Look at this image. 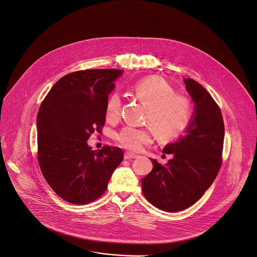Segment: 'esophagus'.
<instances>
[{
  "instance_id": "esophagus-1",
  "label": "esophagus",
  "mask_w": 257,
  "mask_h": 257,
  "mask_svg": "<svg viewBox=\"0 0 257 257\" xmlns=\"http://www.w3.org/2000/svg\"><path fill=\"white\" fill-rule=\"evenodd\" d=\"M137 157H138V155L133 154V153H129V152H127V153H125V155H124V159H126V160L135 159V158H137Z\"/></svg>"
}]
</instances>
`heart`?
<instances>
[{"mask_svg":"<svg viewBox=\"0 0 257 257\" xmlns=\"http://www.w3.org/2000/svg\"><path fill=\"white\" fill-rule=\"evenodd\" d=\"M134 96L148 109L145 122L151 126L156 135L163 140L180 135L191 118V102L183 94L174 93L172 86L161 77H148L137 82L133 89ZM121 110V99L113 93L106 104V120L116 121ZM125 148L139 151L152 141L151 131L125 127L117 136Z\"/></svg>","mask_w":257,"mask_h":257,"instance_id":"obj_1","label":"heart"}]
</instances>
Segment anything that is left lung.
Returning a JSON list of instances; mask_svg holds the SVG:
<instances>
[{
	"instance_id": "obj_1",
	"label": "left lung",
	"mask_w": 257,
	"mask_h": 257,
	"mask_svg": "<svg viewBox=\"0 0 257 257\" xmlns=\"http://www.w3.org/2000/svg\"><path fill=\"white\" fill-rule=\"evenodd\" d=\"M184 83L195 104L185 134L164 147V153L173 155L167 164L150 158L153 169L141 180L146 199L170 212L194 205L213 183L224 139L222 115L210 94L192 78H184Z\"/></svg>"
}]
</instances>
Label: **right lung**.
<instances>
[{
  "mask_svg": "<svg viewBox=\"0 0 257 257\" xmlns=\"http://www.w3.org/2000/svg\"><path fill=\"white\" fill-rule=\"evenodd\" d=\"M123 74L118 69H87L61 77L37 117L39 164L62 200L85 205L98 199L123 160L118 147L94 151L87 140L105 123L108 95Z\"/></svg>",
  "mask_w": 257,
  "mask_h": 257,
  "instance_id": "1",
  "label": "right lung"
}]
</instances>
